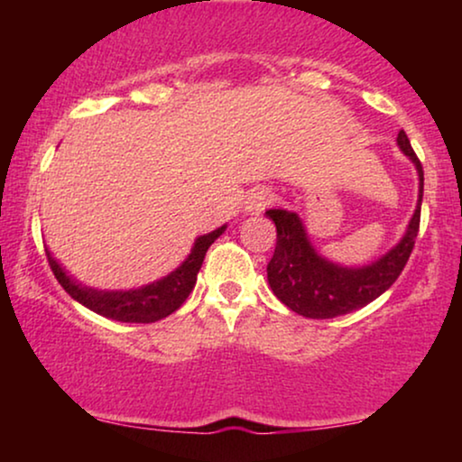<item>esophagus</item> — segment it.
Masks as SVG:
<instances>
[{
	"mask_svg": "<svg viewBox=\"0 0 462 462\" xmlns=\"http://www.w3.org/2000/svg\"><path fill=\"white\" fill-rule=\"evenodd\" d=\"M271 201H273V193L269 191V189H258L248 198V206H245V210L250 214H261L264 208L271 206Z\"/></svg>",
	"mask_w": 462,
	"mask_h": 462,
	"instance_id": "esophagus-1",
	"label": "esophagus"
}]
</instances>
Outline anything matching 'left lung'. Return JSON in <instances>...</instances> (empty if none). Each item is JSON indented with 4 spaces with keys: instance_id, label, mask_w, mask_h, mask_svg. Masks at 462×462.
Wrapping results in <instances>:
<instances>
[{
    "instance_id": "obj_1",
    "label": "left lung",
    "mask_w": 462,
    "mask_h": 462,
    "mask_svg": "<svg viewBox=\"0 0 462 462\" xmlns=\"http://www.w3.org/2000/svg\"><path fill=\"white\" fill-rule=\"evenodd\" d=\"M397 144L419 170V206L402 242L368 267L346 269L328 263L309 244L300 218L294 212L267 210V217L273 220L277 229L275 252L267 264V277L273 294L294 313L311 319H330L356 311L393 286L406 267L414 250L416 236H419L425 176H422L420 160L416 157L403 130L397 134Z\"/></svg>"
}]
</instances>
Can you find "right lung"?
Returning <instances> with one entry per match:
<instances>
[{
  "mask_svg": "<svg viewBox=\"0 0 462 462\" xmlns=\"http://www.w3.org/2000/svg\"><path fill=\"white\" fill-rule=\"evenodd\" d=\"M223 231L225 226H220V229L208 233V236H201L195 242L187 261L168 277H163V280L155 283H149L144 288L128 290V292H98V290L79 286L50 256V252H46V256L50 269H52V273L60 286L65 288V292L90 309V311L117 321H125V324H151V321L168 318L170 313H174L187 300V296L191 294L195 286V280H198L208 248L214 244V239L223 236Z\"/></svg>",
  "mask_w": 462,
  "mask_h": 462,
  "instance_id": "1",
  "label": "right lung"
}]
</instances>
